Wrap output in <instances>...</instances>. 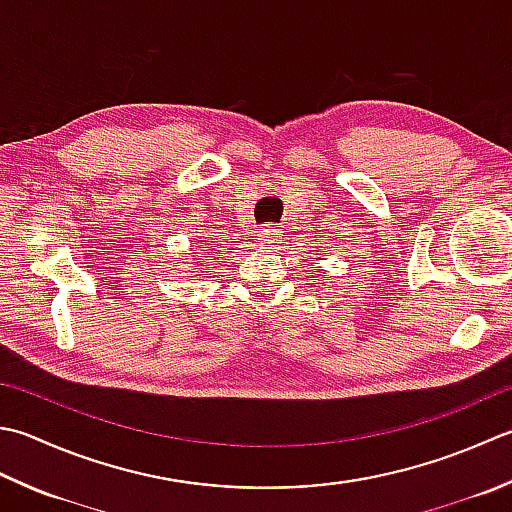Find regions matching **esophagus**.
Wrapping results in <instances>:
<instances>
[{
    "label": "esophagus",
    "instance_id": "obj_1",
    "mask_svg": "<svg viewBox=\"0 0 512 512\" xmlns=\"http://www.w3.org/2000/svg\"><path fill=\"white\" fill-rule=\"evenodd\" d=\"M257 239H259V242H262V244H266V246H270V244H279V239H282V228H277V226H266V228L259 230Z\"/></svg>",
    "mask_w": 512,
    "mask_h": 512
}]
</instances>
